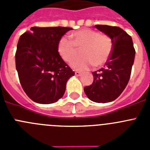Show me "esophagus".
Here are the masks:
<instances>
[{"label": "esophagus", "mask_w": 150, "mask_h": 150, "mask_svg": "<svg viewBox=\"0 0 150 150\" xmlns=\"http://www.w3.org/2000/svg\"><path fill=\"white\" fill-rule=\"evenodd\" d=\"M81 73L80 72H79V71H76V72H75V75H76V76H81Z\"/></svg>", "instance_id": "obj_1"}]
</instances>
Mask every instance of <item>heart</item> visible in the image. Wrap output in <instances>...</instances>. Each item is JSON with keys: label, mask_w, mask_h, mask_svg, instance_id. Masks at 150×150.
<instances>
[{"label": "heart", "mask_w": 150, "mask_h": 150, "mask_svg": "<svg viewBox=\"0 0 150 150\" xmlns=\"http://www.w3.org/2000/svg\"><path fill=\"white\" fill-rule=\"evenodd\" d=\"M70 39L62 38L58 43L59 55L65 62L71 63L82 50L81 59L72 63V67L78 71H86L93 65L101 66L110 56L112 40L109 36L98 31L84 28L72 33Z\"/></svg>", "instance_id": "heart-1"}]
</instances>
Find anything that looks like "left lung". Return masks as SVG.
Segmentation results:
<instances>
[{"label":"left lung","instance_id":"obj_1","mask_svg":"<svg viewBox=\"0 0 150 150\" xmlns=\"http://www.w3.org/2000/svg\"><path fill=\"white\" fill-rule=\"evenodd\" d=\"M95 28L112 39V50L104 67L92 72L93 83L85 87L84 91L92 101L107 103L116 100L126 87L135 50L132 37L120 28L103 25H96Z\"/></svg>","mask_w":150,"mask_h":150}]
</instances>
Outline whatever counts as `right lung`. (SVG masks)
Returning <instances> with one entry per match:
<instances>
[{"label":"right lung","mask_w":150,"mask_h":150,"mask_svg":"<svg viewBox=\"0 0 150 150\" xmlns=\"http://www.w3.org/2000/svg\"><path fill=\"white\" fill-rule=\"evenodd\" d=\"M67 27H32L22 34L16 52V67L26 95L38 104L62 98L74 71L59 55L58 43L72 30Z\"/></svg>","instance_id":"right-lung-1"}]
</instances>
